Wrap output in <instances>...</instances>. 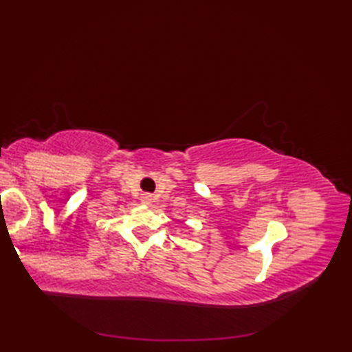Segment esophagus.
<instances>
[{"label":"esophagus","mask_w":352,"mask_h":352,"mask_svg":"<svg viewBox=\"0 0 352 352\" xmlns=\"http://www.w3.org/2000/svg\"><path fill=\"white\" fill-rule=\"evenodd\" d=\"M140 201H142V204H151V201H153V198H151V195H142V198H140Z\"/></svg>","instance_id":"esophagus-1"}]
</instances>
